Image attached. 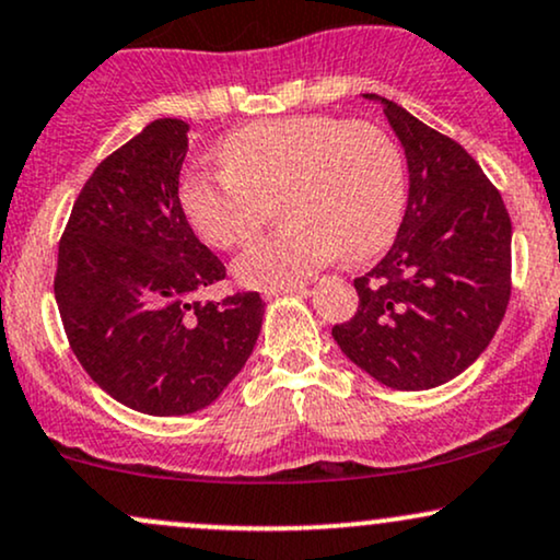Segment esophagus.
I'll use <instances>...</instances> for the list:
<instances>
[{"instance_id":"esophagus-1","label":"esophagus","mask_w":560,"mask_h":560,"mask_svg":"<svg viewBox=\"0 0 560 560\" xmlns=\"http://www.w3.org/2000/svg\"><path fill=\"white\" fill-rule=\"evenodd\" d=\"M302 292H307V284H302V281H298V284H289V287L266 289V298H276V294H302Z\"/></svg>"}]
</instances>
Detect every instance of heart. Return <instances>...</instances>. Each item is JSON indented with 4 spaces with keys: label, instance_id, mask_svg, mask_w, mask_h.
<instances>
[{
    "label": "heart",
    "instance_id": "b5f03b06",
    "mask_svg": "<svg viewBox=\"0 0 560 560\" xmlns=\"http://www.w3.org/2000/svg\"><path fill=\"white\" fill-rule=\"evenodd\" d=\"M224 170H190L179 200L195 232L219 250L247 245L279 200L287 224L237 260L258 289L298 284L336 255L362 262L381 255L407 211V161L373 122L331 114L266 119L226 135Z\"/></svg>",
    "mask_w": 560,
    "mask_h": 560
}]
</instances>
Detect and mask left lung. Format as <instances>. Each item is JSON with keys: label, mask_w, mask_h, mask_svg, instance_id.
Wrapping results in <instances>:
<instances>
[{"label": "left lung", "mask_w": 560, "mask_h": 560, "mask_svg": "<svg viewBox=\"0 0 560 560\" xmlns=\"http://www.w3.org/2000/svg\"><path fill=\"white\" fill-rule=\"evenodd\" d=\"M381 104L407 153V213L386 258L354 279V315L331 334L383 386L435 388L472 365L506 315L511 219L454 138Z\"/></svg>", "instance_id": "1"}]
</instances>
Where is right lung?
<instances>
[{"mask_svg": "<svg viewBox=\"0 0 560 560\" xmlns=\"http://www.w3.org/2000/svg\"><path fill=\"white\" fill-rule=\"evenodd\" d=\"M190 125L156 119L93 170L59 240L54 298L78 362L143 415L198 412L245 368L258 292L198 300L226 268L179 203Z\"/></svg>", "mask_w": 560, "mask_h": 560, "instance_id": "1", "label": "right lung"}]
</instances>
